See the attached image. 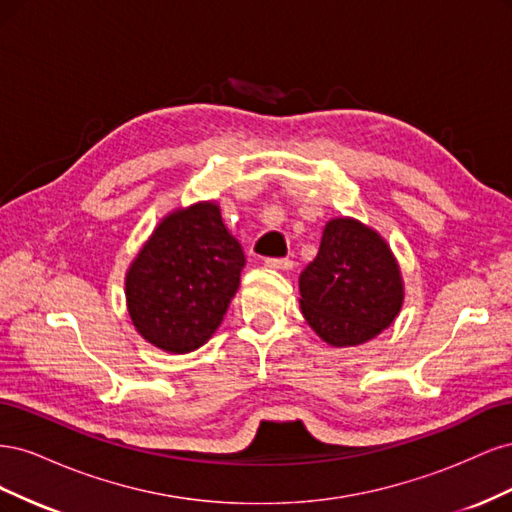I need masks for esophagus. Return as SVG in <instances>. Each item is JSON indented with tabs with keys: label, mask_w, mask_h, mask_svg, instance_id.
I'll return each mask as SVG.
<instances>
[{
	"label": "esophagus",
	"mask_w": 512,
	"mask_h": 512,
	"mask_svg": "<svg viewBox=\"0 0 512 512\" xmlns=\"http://www.w3.org/2000/svg\"><path fill=\"white\" fill-rule=\"evenodd\" d=\"M265 265L271 267V269H282V271H288L292 269V260L290 258H267Z\"/></svg>",
	"instance_id": "esophagus-1"
}]
</instances>
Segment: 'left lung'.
I'll list each match as a JSON object with an SVG mask.
<instances>
[{
  "mask_svg": "<svg viewBox=\"0 0 512 512\" xmlns=\"http://www.w3.org/2000/svg\"><path fill=\"white\" fill-rule=\"evenodd\" d=\"M303 316L324 342L356 346L389 327L404 301L397 262L380 235L331 220L318 256L299 277Z\"/></svg>",
  "mask_w": 512,
  "mask_h": 512,
  "instance_id": "left-lung-1",
  "label": "left lung"
}]
</instances>
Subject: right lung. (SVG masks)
<instances>
[{
  "label": "right lung",
  "instance_id": "right-lung-1",
  "mask_svg": "<svg viewBox=\"0 0 512 512\" xmlns=\"http://www.w3.org/2000/svg\"><path fill=\"white\" fill-rule=\"evenodd\" d=\"M243 265L241 245L226 230L218 205L168 215L126 277L136 331L173 354L200 348L220 327Z\"/></svg>",
  "mask_w": 512,
  "mask_h": 512
}]
</instances>
